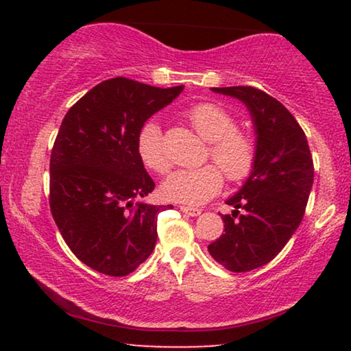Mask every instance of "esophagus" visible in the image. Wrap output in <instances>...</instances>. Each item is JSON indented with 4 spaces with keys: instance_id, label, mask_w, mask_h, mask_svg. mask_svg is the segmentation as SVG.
<instances>
[{
    "instance_id": "1",
    "label": "esophagus",
    "mask_w": 351,
    "mask_h": 351,
    "mask_svg": "<svg viewBox=\"0 0 351 351\" xmlns=\"http://www.w3.org/2000/svg\"><path fill=\"white\" fill-rule=\"evenodd\" d=\"M180 210H182V213L191 215V217H196V215L201 214V209L190 208V206H180Z\"/></svg>"
}]
</instances>
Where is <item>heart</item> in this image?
Listing matches in <instances>:
<instances>
[{
  "label": "heart",
  "mask_w": 351,
  "mask_h": 351,
  "mask_svg": "<svg viewBox=\"0 0 351 351\" xmlns=\"http://www.w3.org/2000/svg\"><path fill=\"white\" fill-rule=\"evenodd\" d=\"M186 118L195 132L210 142L208 156L223 169L232 184L246 180L252 174L257 161V141L249 131L238 129L232 113L220 105L198 104L189 110ZM137 152L145 167L156 174H166L171 169L169 155L158 124L147 123L141 129ZM218 168L206 165L198 169L177 171L162 184V195L177 203H204L217 195L223 185V171L220 173Z\"/></svg>",
  "instance_id": "heart-1"
}]
</instances>
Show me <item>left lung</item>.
Listing matches in <instances>:
<instances>
[{
    "label": "left lung",
    "instance_id": "obj_1",
    "mask_svg": "<svg viewBox=\"0 0 351 351\" xmlns=\"http://www.w3.org/2000/svg\"><path fill=\"white\" fill-rule=\"evenodd\" d=\"M213 90L243 100L256 124V167L227 201L234 210L222 215L225 233L208 246L220 265L244 273L273 261L299 228L313 185V158L304 129L280 100L252 86Z\"/></svg>",
    "mask_w": 351,
    "mask_h": 351
}]
</instances>
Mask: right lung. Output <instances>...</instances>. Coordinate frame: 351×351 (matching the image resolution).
I'll list each match as a JSON object with an SVG mask.
<instances>
[{
  "mask_svg": "<svg viewBox=\"0 0 351 351\" xmlns=\"http://www.w3.org/2000/svg\"><path fill=\"white\" fill-rule=\"evenodd\" d=\"M182 90L105 80L60 124L49 162L51 214L70 251L95 271L126 276L155 249L158 214L172 206L138 203L155 182L137 138L143 123Z\"/></svg>",
  "mask_w": 351,
  "mask_h": 351,
  "instance_id": "add662e5",
  "label": "right lung"
}]
</instances>
